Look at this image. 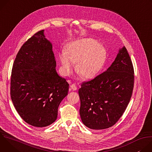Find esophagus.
<instances>
[{
	"label": "esophagus",
	"instance_id": "1",
	"mask_svg": "<svg viewBox=\"0 0 152 152\" xmlns=\"http://www.w3.org/2000/svg\"><path fill=\"white\" fill-rule=\"evenodd\" d=\"M70 88L73 90V91H76L77 90V86L76 85V84H72L71 86H70Z\"/></svg>",
	"mask_w": 152,
	"mask_h": 152
}]
</instances>
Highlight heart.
<instances>
[{
  "mask_svg": "<svg viewBox=\"0 0 152 152\" xmlns=\"http://www.w3.org/2000/svg\"><path fill=\"white\" fill-rule=\"evenodd\" d=\"M106 58L105 48L92 38H83L70 44L59 56L65 75L70 74L76 63V72L85 79L95 77L100 71Z\"/></svg>",
  "mask_w": 152,
  "mask_h": 152,
  "instance_id": "obj_1",
  "label": "heart"
}]
</instances>
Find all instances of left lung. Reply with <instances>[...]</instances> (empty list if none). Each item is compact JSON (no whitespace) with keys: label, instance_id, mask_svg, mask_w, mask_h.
<instances>
[{"label":"left lung","instance_id":"left-lung-1","mask_svg":"<svg viewBox=\"0 0 152 152\" xmlns=\"http://www.w3.org/2000/svg\"><path fill=\"white\" fill-rule=\"evenodd\" d=\"M134 83L132 62L123 46L106 72L81 85L79 112L83 124L94 130L114 125L131 100Z\"/></svg>","mask_w":152,"mask_h":152}]
</instances>
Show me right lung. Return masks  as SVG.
<instances>
[{"instance_id":"add662e5","label":"right lung","mask_w":152,"mask_h":152,"mask_svg":"<svg viewBox=\"0 0 152 152\" xmlns=\"http://www.w3.org/2000/svg\"><path fill=\"white\" fill-rule=\"evenodd\" d=\"M44 32H38L21 46L11 77V97L16 111L25 122L38 127L55 121L69 87L56 70L52 44Z\"/></svg>"}]
</instances>
